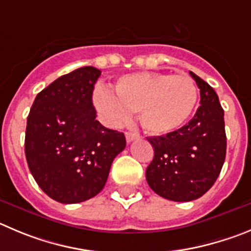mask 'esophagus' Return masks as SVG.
Listing matches in <instances>:
<instances>
[{
  "instance_id": "34e87169",
  "label": "esophagus",
  "mask_w": 251,
  "mask_h": 251,
  "mask_svg": "<svg viewBox=\"0 0 251 251\" xmlns=\"http://www.w3.org/2000/svg\"><path fill=\"white\" fill-rule=\"evenodd\" d=\"M126 136V141L130 144V142H132L133 140L139 139V133H135V132H126L125 133Z\"/></svg>"
}]
</instances>
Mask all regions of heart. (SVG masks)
<instances>
[{
  "mask_svg": "<svg viewBox=\"0 0 251 251\" xmlns=\"http://www.w3.org/2000/svg\"><path fill=\"white\" fill-rule=\"evenodd\" d=\"M198 90L188 75L133 73L119 79L114 94L98 90L94 104L105 125L116 127L139 112L140 124L156 136L179 130L193 114Z\"/></svg>",
  "mask_w": 251,
  "mask_h": 251,
  "instance_id": "1",
  "label": "heart"
}]
</instances>
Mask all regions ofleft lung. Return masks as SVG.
<instances>
[{
  "label": "left lung",
  "mask_w": 251,
  "mask_h": 251,
  "mask_svg": "<svg viewBox=\"0 0 251 251\" xmlns=\"http://www.w3.org/2000/svg\"><path fill=\"white\" fill-rule=\"evenodd\" d=\"M201 93V106L175 132L147 137L154 151L146 179L154 193L175 202L202 197L217 181L226 160L224 110L214 89L189 72Z\"/></svg>",
  "instance_id": "obj_1"
}]
</instances>
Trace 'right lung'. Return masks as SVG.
<instances>
[{
    "mask_svg": "<svg viewBox=\"0 0 251 251\" xmlns=\"http://www.w3.org/2000/svg\"><path fill=\"white\" fill-rule=\"evenodd\" d=\"M100 74L83 67L62 75L37 95L27 118L25 152L30 173L47 196L64 204L97 196L126 146L123 132L95 119L93 90Z\"/></svg>",
    "mask_w": 251,
    "mask_h": 251,
    "instance_id": "right-lung-1",
    "label": "right lung"
}]
</instances>
